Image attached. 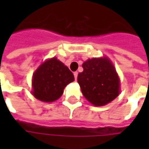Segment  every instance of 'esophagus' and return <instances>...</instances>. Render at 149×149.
Here are the masks:
<instances>
[{"mask_svg": "<svg viewBox=\"0 0 149 149\" xmlns=\"http://www.w3.org/2000/svg\"><path fill=\"white\" fill-rule=\"evenodd\" d=\"M73 75H74L75 80H76V81H77V75H78V72H73Z\"/></svg>", "mask_w": 149, "mask_h": 149, "instance_id": "esophagus-1", "label": "esophagus"}]
</instances>
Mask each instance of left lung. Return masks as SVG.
Returning <instances> with one entry per match:
<instances>
[{
	"mask_svg": "<svg viewBox=\"0 0 149 149\" xmlns=\"http://www.w3.org/2000/svg\"><path fill=\"white\" fill-rule=\"evenodd\" d=\"M84 70L77 81L82 94L95 106L110 103L120 93V78L109 59H88L83 63Z\"/></svg>",
	"mask_w": 149,
	"mask_h": 149,
	"instance_id": "8db88e82",
	"label": "left lung"
}]
</instances>
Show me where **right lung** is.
<instances>
[{
    "label": "right lung",
    "instance_id": "add662e5",
    "mask_svg": "<svg viewBox=\"0 0 149 149\" xmlns=\"http://www.w3.org/2000/svg\"><path fill=\"white\" fill-rule=\"evenodd\" d=\"M74 81L67 66L53 57L40 65L33 76L32 94L43 102L55 101L64 93L66 85Z\"/></svg>",
    "mask_w": 149,
    "mask_h": 149
}]
</instances>
